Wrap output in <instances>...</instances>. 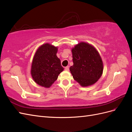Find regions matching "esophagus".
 <instances>
[{
    "instance_id": "1",
    "label": "esophagus",
    "mask_w": 132,
    "mask_h": 132,
    "mask_svg": "<svg viewBox=\"0 0 132 132\" xmlns=\"http://www.w3.org/2000/svg\"><path fill=\"white\" fill-rule=\"evenodd\" d=\"M65 70H67V71H68L69 70V66H67L65 68Z\"/></svg>"
}]
</instances>
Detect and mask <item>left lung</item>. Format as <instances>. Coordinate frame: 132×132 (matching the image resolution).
I'll use <instances>...</instances> for the list:
<instances>
[{"label":"left lung","mask_w":132,"mask_h":132,"mask_svg":"<svg viewBox=\"0 0 132 132\" xmlns=\"http://www.w3.org/2000/svg\"><path fill=\"white\" fill-rule=\"evenodd\" d=\"M73 65L70 73L75 81L86 87L93 85L100 78L103 66L98 51L89 43L81 42L71 50Z\"/></svg>","instance_id":"obj_1"}]
</instances>
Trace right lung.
I'll use <instances>...</instances> for the list:
<instances>
[{"label":"right lung","instance_id":"1","mask_svg":"<svg viewBox=\"0 0 132 132\" xmlns=\"http://www.w3.org/2000/svg\"><path fill=\"white\" fill-rule=\"evenodd\" d=\"M58 48L50 43L39 47L32 62L31 74L38 85L48 88L63 71L61 60L57 56Z\"/></svg>","mask_w":132,"mask_h":132}]
</instances>
